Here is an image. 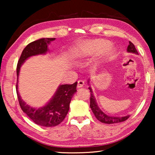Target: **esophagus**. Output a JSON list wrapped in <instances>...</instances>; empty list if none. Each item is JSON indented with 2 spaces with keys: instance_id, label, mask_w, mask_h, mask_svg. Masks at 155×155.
Wrapping results in <instances>:
<instances>
[{
  "instance_id": "obj_1",
  "label": "esophagus",
  "mask_w": 155,
  "mask_h": 155,
  "mask_svg": "<svg viewBox=\"0 0 155 155\" xmlns=\"http://www.w3.org/2000/svg\"><path fill=\"white\" fill-rule=\"evenodd\" d=\"M84 84V80H78V88H80V87H83Z\"/></svg>"
}]
</instances>
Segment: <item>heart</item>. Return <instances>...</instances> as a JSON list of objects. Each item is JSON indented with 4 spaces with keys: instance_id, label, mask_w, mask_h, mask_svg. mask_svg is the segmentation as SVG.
I'll return each mask as SVG.
<instances>
[{
    "instance_id": "1",
    "label": "heart",
    "mask_w": 155,
    "mask_h": 155,
    "mask_svg": "<svg viewBox=\"0 0 155 155\" xmlns=\"http://www.w3.org/2000/svg\"><path fill=\"white\" fill-rule=\"evenodd\" d=\"M107 43L103 40H94L87 42L83 45V47L80 49L76 51L75 52V56H82L85 55H90L92 54L99 51L102 48H104L107 46ZM113 52V49L111 47H108L106 50V54L111 55Z\"/></svg>"
}]
</instances>
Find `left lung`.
<instances>
[{
	"mask_svg": "<svg viewBox=\"0 0 155 155\" xmlns=\"http://www.w3.org/2000/svg\"><path fill=\"white\" fill-rule=\"evenodd\" d=\"M127 51L130 53H135V54H138V52L137 51L136 48H135L134 44L131 41H129V45L127 48ZM89 90H90V108L92 109L93 113H94L95 117L97 119L99 120L101 123L107 124H117V123L123 122L129 118L130 116H124V117H114V116H109L107 114L104 113L101 110L99 109L97 104L95 100L94 95L92 94V89L89 87Z\"/></svg>",
	"mask_w": 155,
	"mask_h": 155,
	"instance_id": "1",
	"label": "left lung"
}]
</instances>
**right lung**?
<instances>
[{
    "label": "right lung",
    "mask_w": 155,
    "mask_h": 155,
    "mask_svg": "<svg viewBox=\"0 0 155 155\" xmlns=\"http://www.w3.org/2000/svg\"><path fill=\"white\" fill-rule=\"evenodd\" d=\"M55 38H43L29 43L22 51L17 65L16 91L21 109L36 124L45 127L58 126L64 120L69 111L70 103L73 94L76 92L78 82L72 84H62L57 90L51 101L44 107L35 109L27 105L20 98L18 91V76L21 65L24 61L31 56L44 54L48 51V44Z\"/></svg>",
    "instance_id": "1"
}]
</instances>
